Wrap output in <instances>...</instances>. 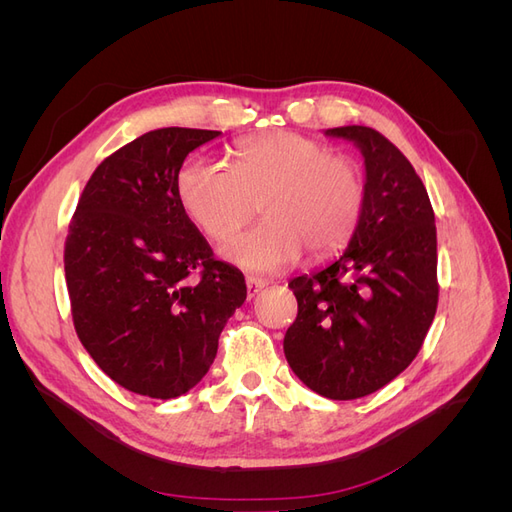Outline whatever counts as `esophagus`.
Listing matches in <instances>:
<instances>
[{
    "label": "esophagus",
    "mask_w": 512,
    "mask_h": 512,
    "mask_svg": "<svg viewBox=\"0 0 512 512\" xmlns=\"http://www.w3.org/2000/svg\"><path fill=\"white\" fill-rule=\"evenodd\" d=\"M245 286H247V297L254 299L256 294H258L262 288H265L267 284L262 282V280H256V277H247V280H245Z\"/></svg>",
    "instance_id": "obj_1"
}]
</instances>
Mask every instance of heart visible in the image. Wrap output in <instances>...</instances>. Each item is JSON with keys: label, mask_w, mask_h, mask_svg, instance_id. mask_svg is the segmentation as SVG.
<instances>
[{"label": "heart", "mask_w": 512, "mask_h": 512, "mask_svg": "<svg viewBox=\"0 0 512 512\" xmlns=\"http://www.w3.org/2000/svg\"><path fill=\"white\" fill-rule=\"evenodd\" d=\"M232 166L194 158L177 175V194L192 222L224 241L260 205L265 222L224 245V256L256 273L292 267L303 247L329 256L352 239L367 203L359 162L312 136L265 132L239 141Z\"/></svg>", "instance_id": "1"}]
</instances>
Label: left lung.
<instances>
[{
  "label": "left lung",
  "mask_w": 512,
  "mask_h": 512,
  "mask_svg": "<svg viewBox=\"0 0 512 512\" xmlns=\"http://www.w3.org/2000/svg\"><path fill=\"white\" fill-rule=\"evenodd\" d=\"M327 134L361 147L367 203L348 250L288 284L299 312L284 354L309 389L346 401L382 389L421 350L438 307V239L425 185L389 138L365 126Z\"/></svg>",
  "instance_id": "8db88e82"
}]
</instances>
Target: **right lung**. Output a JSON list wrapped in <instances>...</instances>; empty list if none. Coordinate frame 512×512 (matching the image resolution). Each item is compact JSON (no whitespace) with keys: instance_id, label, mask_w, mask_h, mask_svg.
Wrapping results in <instances>:
<instances>
[{"instance_id":"obj_1","label":"right lung","mask_w":512,"mask_h":512,"mask_svg":"<svg viewBox=\"0 0 512 512\" xmlns=\"http://www.w3.org/2000/svg\"><path fill=\"white\" fill-rule=\"evenodd\" d=\"M215 130L162 128L123 145L89 177L64 247L76 335L104 374L153 399L209 371L247 288L215 260L177 194L183 160Z\"/></svg>"}]
</instances>
